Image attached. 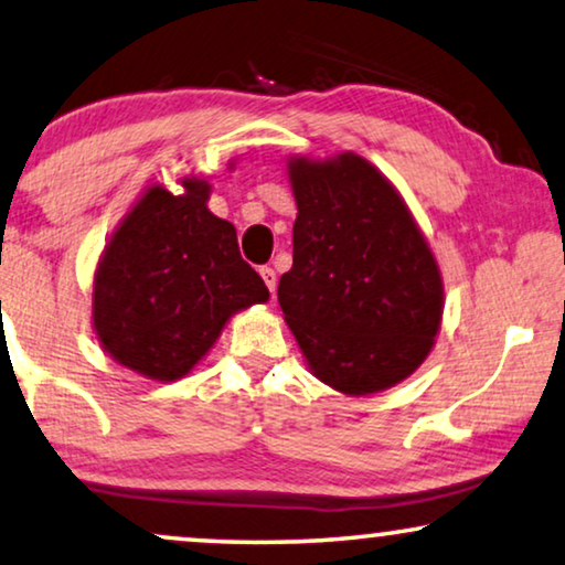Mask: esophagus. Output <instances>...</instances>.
<instances>
[{
  "mask_svg": "<svg viewBox=\"0 0 565 565\" xmlns=\"http://www.w3.org/2000/svg\"><path fill=\"white\" fill-rule=\"evenodd\" d=\"M259 275H263L267 290L275 296V290H277V275H275V269H273V267H263V269H259Z\"/></svg>",
  "mask_w": 565,
  "mask_h": 565,
  "instance_id": "1",
  "label": "esophagus"
}]
</instances>
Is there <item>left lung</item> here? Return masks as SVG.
I'll use <instances>...</instances> for the list:
<instances>
[{
	"label": "left lung",
	"mask_w": 565,
	"mask_h": 565,
	"mask_svg": "<svg viewBox=\"0 0 565 565\" xmlns=\"http://www.w3.org/2000/svg\"><path fill=\"white\" fill-rule=\"evenodd\" d=\"M292 267L277 300L318 380L347 395L387 390L428 356L444 282L405 201L359 154L290 160Z\"/></svg>",
	"instance_id": "obj_1"
}]
</instances>
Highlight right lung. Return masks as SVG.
Wrapping results in <instances>:
<instances>
[{
    "label": "right lung",
    "mask_w": 565,
    "mask_h": 565,
    "mask_svg": "<svg viewBox=\"0 0 565 565\" xmlns=\"http://www.w3.org/2000/svg\"><path fill=\"white\" fill-rule=\"evenodd\" d=\"M152 185L114 232L94 277V329L111 359L173 382L214 347L228 316L265 302L236 228L206 209L209 183Z\"/></svg>",
    "instance_id": "right-lung-1"
}]
</instances>
